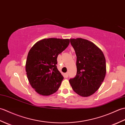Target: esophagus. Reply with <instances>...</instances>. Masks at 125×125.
I'll use <instances>...</instances> for the list:
<instances>
[{
	"instance_id": "34e87169",
	"label": "esophagus",
	"mask_w": 125,
	"mask_h": 125,
	"mask_svg": "<svg viewBox=\"0 0 125 125\" xmlns=\"http://www.w3.org/2000/svg\"><path fill=\"white\" fill-rule=\"evenodd\" d=\"M64 75H65V77L66 78H68V76H69V75H68V73H65L64 74Z\"/></svg>"
}]
</instances>
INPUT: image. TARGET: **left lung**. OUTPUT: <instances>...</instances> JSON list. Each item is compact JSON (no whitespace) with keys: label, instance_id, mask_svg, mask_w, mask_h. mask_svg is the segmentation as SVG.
<instances>
[{"label":"left lung","instance_id":"obj_1","mask_svg":"<svg viewBox=\"0 0 125 125\" xmlns=\"http://www.w3.org/2000/svg\"><path fill=\"white\" fill-rule=\"evenodd\" d=\"M77 56V74L69 79L73 90L82 97H89L102 85L106 73L103 52L93 42L82 38L70 39Z\"/></svg>","mask_w":125,"mask_h":125}]
</instances>
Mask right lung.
<instances>
[{
  "label": "right lung",
  "mask_w": 125,
  "mask_h": 125,
  "mask_svg": "<svg viewBox=\"0 0 125 125\" xmlns=\"http://www.w3.org/2000/svg\"><path fill=\"white\" fill-rule=\"evenodd\" d=\"M69 43V39H44L28 52L26 74L31 85L39 94L49 95L60 87L64 77L57 68V58Z\"/></svg>",
  "instance_id": "right-lung-1"
}]
</instances>
